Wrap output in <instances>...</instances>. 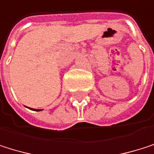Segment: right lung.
Masks as SVG:
<instances>
[{
    "label": "right lung",
    "instance_id": "obj_1",
    "mask_svg": "<svg viewBox=\"0 0 154 154\" xmlns=\"http://www.w3.org/2000/svg\"><path fill=\"white\" fill-rule=\"evenodd\" d=\"M34 109V110H36V111H40V110H42V109Z\"/></svg>",
    "mask_w": 154,
    "mask_h": 154
}]
</instances>
